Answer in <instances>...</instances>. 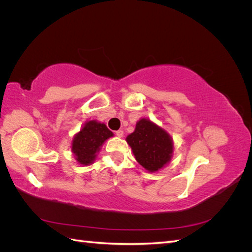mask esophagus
I'll return each mask as SVG.
<instances>
[{"label":"esophagus","instance_id":"esophagus-1","mask_svg":"<svg viewBox=\"0 0 252 252\" xmlns=\"http://www.w3.org/2000/svg\"><path fill=\"white\" fill-rule=\"evenodd\" d=\"M116 134L119 136V138H122V136L124 135V131L121 130V129H120V130H117V131H116Z\"/></svg>","mask_w":252,"mask_h":252}]
</instances>
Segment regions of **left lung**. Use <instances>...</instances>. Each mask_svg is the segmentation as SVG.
<instances>
[{
	"label": "left lung",
	"mask_w": 252,
	"mask_h": 252,
	"mask_svg": "<svg viewBox=\"0 0 252 252\" xmlns=\"http://www.w3.org/2000/svg\"><path fill=\"white\" fill-rule=\"evenodd\" d=\"M126 141L136 161L150 172L163 168L172 157L173 144L170 135L147 119L136 123L134 131L127 136Z\"/></svg>",
	"instance_id": "left-lung-1"
}]
</instances>
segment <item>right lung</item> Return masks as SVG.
I'll return each instance as SVG.
<instances>
[{
  "instance_id": "1",
  "label": "right lung",
  "mask_w": 252,
  "mask_h": 252,
  "mask_svg": "<svg viewBox=\"0 0 252 252\" xmlns=\"http://www.w3.org/2000/svg\"><path fill=\"white\" fill-rule=\"evenodd\" d=\"M113 133L105 124L96 121H89L83 126L72 141V152L75 159L82 165H90L103 143Z\"/></svg>"
}]
</instances>
